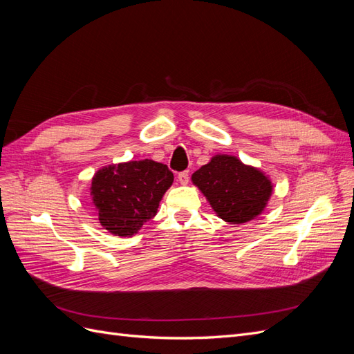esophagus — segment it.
Instances as JSON below:
<instances>
[{"mask_svg":"<svg viewBox=\"0 0 354 354\" xmlns=\"http://www.w3.org/2000/svg\"><path fill=\"white\" fill-rule=\"evenodd\" d=\"M177 180H178L180 185H183V186L187 185L189 183V171H183V173H180Z\"/></svg>","mask_w":354,"mask_h":354,"instance_id":"1","label":"esophagus"}]
</instances>
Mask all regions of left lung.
I'll return each instance as SVG.
<instances>
[{
  "mask_svg": "<svg viewBox=\"0 0 354 354\" xmlns=\"http://www.w3.org/2000/svg\"><path fill=\"white\" fill-rule=\"evenodd\" d=\"M194 183L217 216L229 224L257 218L267 207L273 185L261 169L232 155L218 153L192 174Z\"/></svg>",
  "mask_w": 354,
  "mask_h": 354,
  "instance_id": "8db88e82",
  "label": "left lung"
}]
</instances>
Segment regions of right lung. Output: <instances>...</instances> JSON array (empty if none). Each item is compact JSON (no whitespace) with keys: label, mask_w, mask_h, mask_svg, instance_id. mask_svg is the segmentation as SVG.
Wrapping results in <instances>:
<instances>
[{"label":"right lung","mask_w":354,"mask_h":354,"mask_svg":"<svg viewBox=\"0 0 354 354\" xmlns=\"http://www.w3.org/2000/svg\"><path fill=\"white\" fill-rule=\"evenodd\" d=\"M173 181L168 167L152 159L106 165L91 180V205L106 230L130 238L156 216Z\"/></svg>","instance_id":"1"}]
</instances>
